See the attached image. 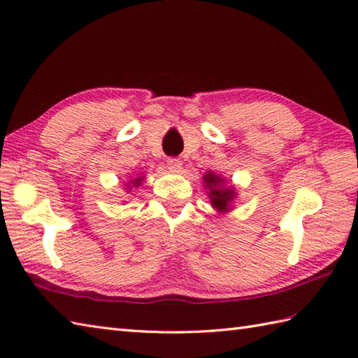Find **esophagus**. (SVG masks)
Returning <instances> with one entry per match:
<instances>
[{
  "label": "esophagus",
  "mask_w": 358,
  "mask_h": 358,
  "mask_svg": "<svg viewBox=\"0 0 358 358\" xmlns=\"http://www.w3.org/2000/svg\"><path fill=\"white\" fill-rule=\"evenodd\" d=\"M167 169L173 173H178V172H181V169H183V163H181L177 158H169L167 159Z\"/></svg>",
  "instance_id": "1"
}]
</instances>
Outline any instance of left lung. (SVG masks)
I'll list each match as a JSON object with an SVG mask.
<instances>
[{
  "label": "left lung",
  "mask_w": 358,
  "mask_h": 358,
  "mask_svg": "<svg viewBox=\"0 0 358 358\" xmlns=\"http://www.w3.org/2000/svg\"><path fill=\"white\" fill-rule=\"evenodd\" d=\"M203 186L210 200V206L218 215H224L234 209V200L237 199V189L232 183H227L223 175L208 171L203 175Z\"/></svg>",
  "instance_id": "8db88e82"
}]
</instances>
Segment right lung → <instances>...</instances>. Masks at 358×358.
<instances>
[{
  "label": "right lung",
  "mask_w": 358,
  "mask_h": 358,
  "mask_svg": "<svg viewBox=\"0 0 358 358\" xmlns=\"http://www.w3.org/2000/svg\"><path fill=\"white\" fill-rule=\"evenodd\" d=\"M143 181H144V175H138V177L129 180L127 183H124V191H126L127 194L132 192L134 189H136V187L143 185Z\"/></svg>",
  "instance_id": "1"
}]
</instances>
